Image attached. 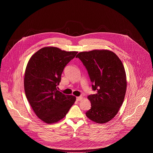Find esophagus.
I'll return each mask as SVG.
<instances>
[{"mask_svg": "<svg viewBox=\"0 0 153 153\" xmlns=\"http://www.w3.org/2000/svg\"><path fill=\"white\" fill-rule=\"evenodd\" d=\"M82 99H83V97L82 96H80V97H77L76 98V100H77V101H80L81 100H82Z\"/></svg>", "mask_w": 153, "mask_h": 153, "instance_id": "1", "label": "esophagus"}]
</instances>
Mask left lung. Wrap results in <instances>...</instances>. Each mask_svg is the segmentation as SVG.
Listing matches in <instances>:
<instances>
[{"label":"left lung","instance_id":"1","mask_svg":"<svg viewBox=\"0 0 153 153\" xmlns=\"http://www.w3.org/2000/svg\"><path fill=\"white\" fill-rule=\"evenodd\" d=\"M78 57L88 71L92 88L96 93L88 96L91 107L86 113L97 123L110 121L117 114L124 100L126 77L119 57L108 50H94L79 53Z\"/></svg>","mask_w":153,"mask_h":153}]
</instances>
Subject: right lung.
Wrapping results in <instances>:
<instances>
[{
  "mask_svg": "<svg viewBox=\"0 0 153 153\" xmlns=\"http://www.w3.org/2000/svg\"><path fill=\"white\" fill-rule=\"evenodd\" d=\"M77 51L43 47L30 59L25 72L24 90L36 115L45 123H56L66 116L76 97L57 90L65 67Z\"/></svg>",
  "mask_w": 153,
  "mask_h": 153,
  "instance_id": "1",
  "label": "right lung"
}]
</instances>
